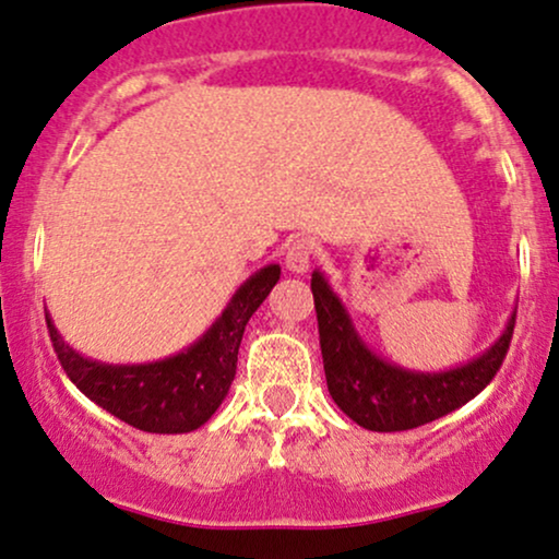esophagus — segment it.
I'll return each instance as SVG.
<instances>
[{
    "label": "esophagus",
    "instance_id": "1",
    "mask_svg": "<svg viewBox=\"0 0 559 559\" xmlns=\"http://www.w3.org/2000/svg\"><path fill=\"white\" fill-rule=\"evenodd\" d=\"M314 258V241L309 239H294L292 245L286 247V267L294 273H307L309 265H312Z\"/></svg>",
    "mask_w": 559,
    "mask_h": 559
}]
</instances>
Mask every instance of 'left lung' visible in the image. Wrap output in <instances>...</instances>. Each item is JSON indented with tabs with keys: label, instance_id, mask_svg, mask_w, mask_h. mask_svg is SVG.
<instances>
[{
	"label": "left lung",
	"instance_id": "1",
	"mask_svg": "<svg viewBox=\"0 0 559 559\" xmlns=\"http://www.w3.org/2000/svg\"><path fill=\"white\" fill-rule=\"evenodd\" d=\"M312 297L328 390L348 419L372 432L421 427L479 395L502 367L515 328L513 312L500 338L468 365L412 372L369 352L320 271L312 273Z\"/></svg>",
	"mask_w": 559,
	"mask_h": 559
}]
</instances>
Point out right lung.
Here are the masks:
<instances>
[{"label": "right lung", "mask_w": 559, "mask_h": 559, "mask_svg": "<svg viewBox=\"0 0 559 559\" xmlns=\"http://www.w3.org/2000/svg\"><path fill=\"white\" fill-rule=\"evenodd\" d=\"M278 278V265L260 267L237 288L203 338L181 354L151 365H104L85 359L64 344L49 314L46 328L67 378L93 403L143 432H192L203 427L226 399L237 374V354L247 322Z\"/></svg>", "instance_id": "obj_1"}]
</instances>
